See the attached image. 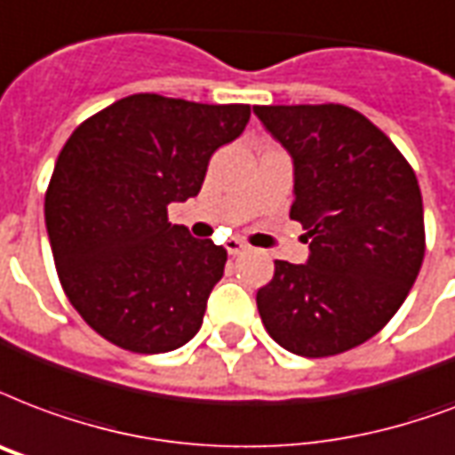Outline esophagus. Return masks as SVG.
<instances>
[{
    "label": "esophagus",
    "mask_w": 455,
    "mask_h": 455,
    "mask_svg": "<svg viewBox=\"0 0 455 455\" xmlns=\"http://www.w3.org/2000/svg\"><path fill=\"white\" fill-rule=\"evenodd\" d=\"M245 248H248V245L243 241H238V238H228L227 241L228 255H241V252H245Z\"/></svg>",
    "instance_id": "obj_1"
}]
</instances>
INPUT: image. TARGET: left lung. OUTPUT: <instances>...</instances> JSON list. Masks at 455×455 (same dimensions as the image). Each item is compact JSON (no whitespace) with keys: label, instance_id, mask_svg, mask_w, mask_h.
Instances as JSON below:
<instances>
[{"label":"left lung","instance_id":"obj_1","mask_svg":"<svg viewBox=\"0 0 455 455\" xmlns=\"http://www.w3.org/2000/svg\"><path fill=\"white\" fill-rule=\"evenodd\" d=\"M293 157L291 220L310 238L305 265L274 262L258 291L274 341L327 358L372 339L411 293L425 258V214L408 159L343 104L252 107Z\"/></svg>","mask_w":455,"mask_h":455}]
</instances>
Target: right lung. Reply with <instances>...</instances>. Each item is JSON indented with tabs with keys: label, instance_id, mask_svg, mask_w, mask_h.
Here are the masks:
<instances>
[{
	"label": "right lung",
	"instance_id": "right-lung-1",
	"mask_svg": "<svg viewBox=\"0 0 455 455\" xmlns=\"http://www.w3.org/2000/svg\"><path fill=\"white\" fill-rule=\"evenodd\" d=\"M248 104L128 95L76 128L44 193L59 282L97 334L133 353L181 348L203 324L227 251L169 221L196 197Z\"/></svg>",
	"mask_w": 455,
	"mask_h": 455
}]
</instances>
